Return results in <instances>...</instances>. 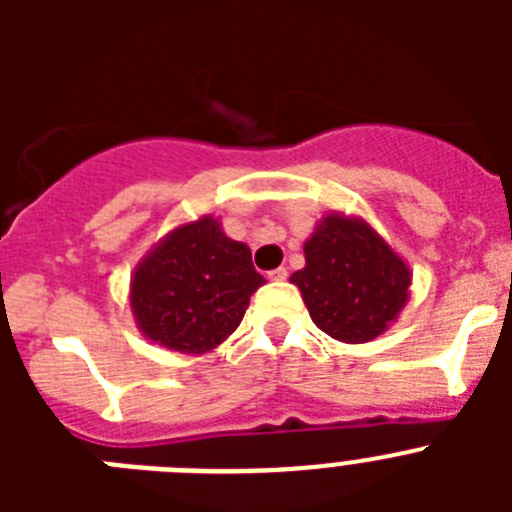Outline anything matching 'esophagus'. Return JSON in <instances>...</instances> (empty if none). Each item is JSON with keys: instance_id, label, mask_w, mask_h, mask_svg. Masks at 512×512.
<instances>
[{"instance_id": "34e87169", "label": "esophagus", "mask_w": 512, "mask_h": 512, "mask_svg": "<svg viewBox=\"0 0 512 512\" xmlns=\"http://www.w3.org/2000/svg\"><path fill=\"white\" fill-rule=\"evenodd\" d=\"M266 277H269L271 282H284V279H287V269H284V266H279V269H271Z\"/></svg>"}]
</instances>
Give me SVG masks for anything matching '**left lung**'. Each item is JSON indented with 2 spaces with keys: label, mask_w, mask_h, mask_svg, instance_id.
Returning <instances> with one entry per match:
<instances>
[{
  "label": "left lung",
  "mask_w": 512,
  "mask_h": 512,
  "mask_svg": "<svg viewBox=\"0 0 512 512\" xmlns=\"http://www.w3.org/2000/svg\"><path fill=\"white\" fill-rule=\"evenodd\" d=\"M305 261L292 282L312 323L336 341H372L408 302V266L361 220L323 217L305 243Z\"/></svg>",
  "instance_id": "8db88e82"
}]
</instances>
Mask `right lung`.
<instances>
[{"instance_id":"add662e5","label":"right lung","mask_w":512,"mask_h":512,"mask_svg":"<svg viewBox=\"0 0 512 512\" xmlns=\"http://www.w3.org/2000/svg\"><path fill=\"white\" fill-rule=\"evenodd\" d=\"M264 284L251 251L202 217L158 243L135 269L130 305L151 341L205 354L241 325L251 295Z\"/></svg>"}]
</instances>
